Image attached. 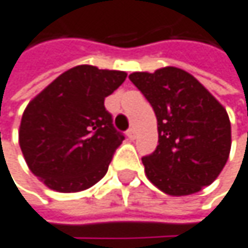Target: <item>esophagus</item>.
<instances>
[{
	"mask_svg": "<svg viewBox=\"0 0 248 248\" xmlns=\"http://www.w3.org/2000/svg\"><path fill=\"white\" fill-rule=\"evenodd\" d=\"M127 138H128L130 140H134V139H136V130H134L133 127L127 130Z\"/></svg>",
	"mask_w": 248,
	"mask_h": 248,
	"instance_id": "1",
	"label": "esophagus"
}]
</instances>
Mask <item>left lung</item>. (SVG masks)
I'll return each instance as SVG.
<instances>
[{"mask_svg": "<svg viewBox=\"0 0 248 248\" xmlns=\"http://www.w3.org/2000/svg\"><path fill=\"white\" fill-rule=\"evenodd\" d=\"M128 78L151 103L158 124V146L142 158L148 179L176 197L195 194L213 183L231 151L225 108L179 68L134 72Z\"/></svg>", "mask_w": 248, "mask_h": 248, "instance_id": "obj_1", "label": "left lung"}]
</instances>
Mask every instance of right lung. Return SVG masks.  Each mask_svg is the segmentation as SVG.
<instances>
[{
	"label": "right lung",
	"mask_w": 248,
	"mask_h": 248,
	"mask_svg": "<svg viewBox=\"0 0 248 248\" xmlns=\"http://www.w3.org/2000/svg\"><path fill=\"white\" fill-rule=\"evenodd\" d=\"M125 77L123 71L75 66L26 106L20 149L31 171L50 189L84 191L106 174L124 134L114 127L105 97Z\"/></svg>",
	"instance_id": "obj_1"
}]
</instances>
